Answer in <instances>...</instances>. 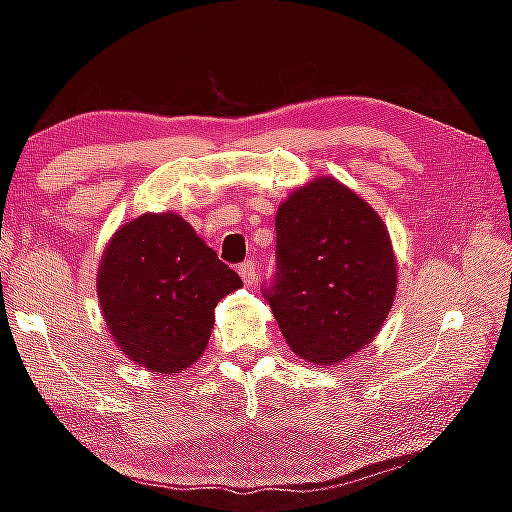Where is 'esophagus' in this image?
I'll return each mask as SVG.
<instances>
[{
	"label": "esophagus",
	"mask_w": 512,
	"mask_h": 512,
	"mask_svg": "<svg viewBox=\"0 0 512 512\" xmlns=\"http://www.w3.org/2000/svg\"><path fill=\"white\" fill-rule=\"evenodd\" d=\"M237 271L241 275V280H244L246 284H253L255 277H257V268H255V262L253 259H246V262H241L237 266Z\"/></svg>",
	"instance_id": "esophagus-1"
}]
</instances>
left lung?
Instances as JSON below:
<instances>
[{
    "label": "left lung",
    "instance_id": "obj_1",
    "mask_svg": "<svg viewBox=\"0 0 512 512\" xmlns=\"http://www.w3.org/2000/svg\"><path fill=\"white\" fill-rule=\"evenodd\" d=\"M275 235V275L262 293L289 348L332 366L372 341L397 287L377 212L339 180L316 178L280 205Z\"/></svg>",
    "mask_w": 512,
    "mask_h": 512
}]
</instances>
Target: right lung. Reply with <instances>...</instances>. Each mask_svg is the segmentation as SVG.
Returning a JSON list of instances; mask_svg holds the SVG:
<instances>
[{
    "label": "right lung",
    "instance_id": "1",
    "mask_svg": "<svg viewBox=\"0 0 512 512\" xmlns=\"http://www.w3.org/2000/svg\"><path fill=\"white\" fill-rule=\"evenodd\" d=\"M239 287L241 277L171 212L121 225L97 277L112 339L133 361L167 375L201 357L214 307Z\"/></svg>",
    "mask_w": 512,
    "mask_h": 512
}]
</instances>
